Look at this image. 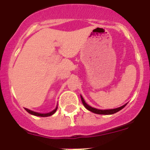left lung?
Returning a JSON list of instances; mask_svg holds the SVG:
<instances>
[{
    "label": "left lung",
    "mask_w": 150,
    "mask_h": 150,
    "mask_svg": "<svg viewBox=\"0 0 150 150\" xmlns=\"http://www.w3.org/2000/svg\"><path fill=\"white\" fill-rule=\"evenodd\" d=\"M80 97H81V100H82V102H83V105H84V107L86 108L87 110H88L89 111H91V112H94V113H97V114H101V115H110V114H113V113H116V112H119L120 110H121L122 109H123L125 106H126V104H124L123 106H122V107H118V108H115V109H110V110H98V109H96V108H94V107H91V106H89L88 104H87L86 103V101L84 100V99H83V96L82 95H80Z\"/></svg>",
    "instance_id": "1"
}]
</instances>
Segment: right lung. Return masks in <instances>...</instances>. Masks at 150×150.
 <instances>
[{
  "label": "right lung",
  "mask_w": 150,
  "mask_h": 150,
  "mask_svg": "<svg viewBox=\"0 0 150 150\" xmlns=\"http://www.w3.org/2000/svg\"><path fill=\"white\" fill-rule=\"evenodd\" d=\"M57 108H58V107H56V108H55V110H53L52 111V112H47V113H39V112H34V111H32V110H30L27 109V108H25V110L28 112H29L30 114L34 115V116H41V117H47V116H52V115H53L54 113L55 112V111L57 110Z\"/></svg>",
  "instance_id": "1"
}]
</instances>
